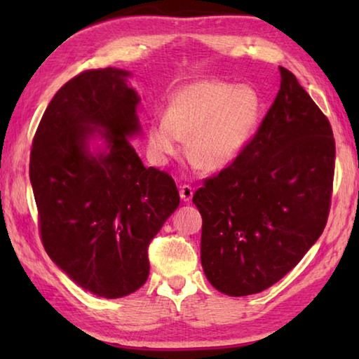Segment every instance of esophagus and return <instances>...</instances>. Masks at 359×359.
I'll return each mask as SVG.
<instances>
[{
    "instance_id": "obj_1",
    "label": "esophagus",
    "mask_w": 359,
    "mask_h": 359,
    "mask_svg": "<svg viewBox=\"0 0 359 359\" xmlns=\"http://www.w3.org/2000/svg\"><path fill=\"white\" fill-rule=\"evenodd\" d=\"M180 198L184 199L185 203L190 201V199L193 198V188L190 185H182L180 187Z\"/></svg>"
}]
</instances>
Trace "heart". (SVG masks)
Instances as JSON below:
<instances>
[{
  "label": "heart",
  "instance_id": "1",
  "mask_svg": "<svg viewBox=\"0 0 359 359\" xmlns=\"http://www.w3.org/2000/svg\"><path fill=\"white\" fill-rule=\"evenodd\" d=\"M261 101L248 85L205 79L180 88L165 117L151 121L147 147L156 163L179 155L188 139V156L214 171L234 161L257 128Z\"/></svg>",
  "mask_w": 359,
  "mask_h": 359
}]
</instances>
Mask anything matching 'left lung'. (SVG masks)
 <instances>
[{
	"label": "left lung",
	"mask_w": 359,
	"mask_h": 359,
	"mask_svg": "<svg viewBox=\"0 0 359 359\" xmlns=\"http://www.w3.org/2000/svg\"><path fill=\"white\" fill-rule=\"evenodd\" d=\"M252 141L193 196L201 212V263L229 296L259 293L299 263L330 215L336 142L293 72Z\"/></svg>",
	"instance_id": "left-lung-1"
}]
</instances>
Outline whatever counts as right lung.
<instances>
[{
  "mask_svg": "<svg viewBox=\"0 0 359 359\" xmlns=\"http://www.w3.org/2000/svg\"><path fill=\"white\" fill-rule=\"evenodd\" d=\"M130 72L83 71L48 102L29 155L39 234L48 257L79 287L115 299L149 277V245L180 203L174 179L145 168L130 141L141 130ZM108 151L93 157L96 130Z\"/></svg>",
  "mask_w": 359,
  "mask_h": 359,
  "instance_id": "right-lung-1",
  "label": "right lung"
}]
</instances>
